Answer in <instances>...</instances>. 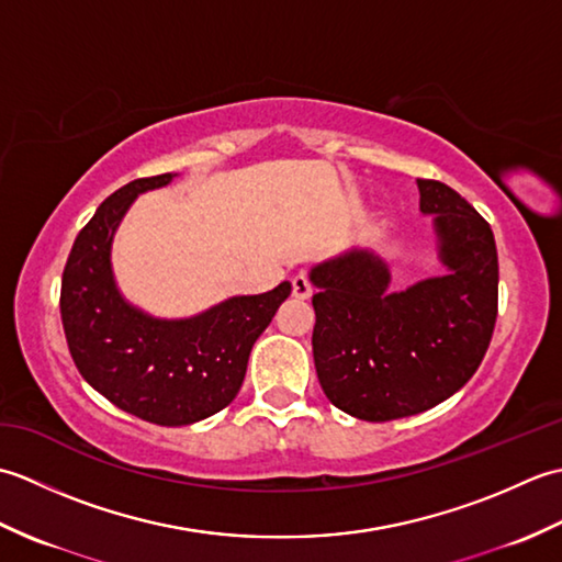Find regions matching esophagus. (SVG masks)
<instances>
[{
	"label": "esophagus",
	"instance_id": "1",
	"mask_svg": "<svg viewBox=\"0 0 562 562\" xmlns=\"http://www.w3.org/2000/svg\"><path fill=\"white\" fill-rule=\"evenodd\" d=\"M312 292H314L312 280H308L304 272L294 274V280H292V294L296 296V300H308V296H312Z\"/></svg>",
	"mask_w": 562,
	"mask_h": 562
}]
</instances>
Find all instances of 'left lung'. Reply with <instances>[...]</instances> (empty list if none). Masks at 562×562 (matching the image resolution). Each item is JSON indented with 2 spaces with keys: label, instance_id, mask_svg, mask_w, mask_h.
Returning a JSON list of instances; mask_svg holds the SVG:
<instances>
[{
  "label": "left lung",
  "instance_id": "left-lung-1",
  "mask_svg": "<svg viewBox=\"0 0 562 562\" xmlns=\"http://www.w3.org/2000/svg\"><path fill=\"white\" fill-rule=\"evenodd\" d=\"M447 274L389 292L391 272L352 248L312 270L314 362L328 401L369 423L398 420L453 396L481 367L497 318V248L457 190L417 178Z\"/></svg>",
  "mask_w": 562,
  "mask_h": 562
}]
</instances>
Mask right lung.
Instances as JSON below:
<instances>
[{
  "label": "right lung",
  "instance_id": "right-lung-1",
  "mask_svg": "<svg viewBox=\"0 0 562 562\" xmlns=\"http://www.w3.org/2000/svg\"><path fill=\"white\" fill-rule=\"evenodd\" d=\"M173 176L137 178L101 202L75 238L59 292L79 374L121 411L164 427L205 420L236 398L250 348L292 292L280 282L173 321L125 302L111 268L115 229L139 193L169 186Z\"/></svg>",
  "mask_w": 562,
  "mask_h": 562
}]
</instances>
